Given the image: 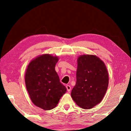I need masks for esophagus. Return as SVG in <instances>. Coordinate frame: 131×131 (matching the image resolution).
I'll use <instances>...</instances> for the list:
<instances>
[{"mask_svg": "<svg viewBox=\"0 0 131 131\" xmlns=\"http://www.w3.org/2000/svg\"><path fill=\"white\" fill-rule=\"evenodd\" d=\"M66 88H67V91H68V92H70V90H71V87H70V86L69 85H67L66 86Z\"/></svg>", "mask_w": 131, "mask_h": 131, "instance_id": "1", "label": "esophagus"}]
</instances>
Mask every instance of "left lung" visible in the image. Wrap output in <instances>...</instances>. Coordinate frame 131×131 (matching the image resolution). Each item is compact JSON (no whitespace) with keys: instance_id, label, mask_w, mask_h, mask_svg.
<instances>
[{"instance_id":"obj_1","label":"left lung","mask_w":131,"mask_h":131,"mask_svg":"<svg viewBox=\"0 0 131 131\" xmlns=\"http://www.w3.org/2000/svg\"><path fill=\"white\" fill-rule=\"evenodd\" d=\"M77 82L71 96L81 108L89 109L103 98L109 84L106 67L95 55H81L78 58Z\"/></svg>"}]
</instances>
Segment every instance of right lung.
Wrapping results in <instances>:
<instances>
[{
  "instance_id": "add662e5",
  "label": "right lung",
  "mask_w": 131,
  "mask_h": 131,
  "mask_svg": "<svg viewBox=\"0 0 131 131\" xmlns=\"http://www.w3.org/2000/svg\"><path fill=\"white\" fill-rule=\"evenodd\" d=\"M58 61L57 56L40 55L29 63L25 73L26 88L31 102L45 110L55 108L67 91L55 70Z\"/></svg>"
}]
</instances>
